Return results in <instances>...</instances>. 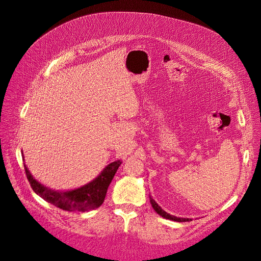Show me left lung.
Masks as SVG:
<instances>
[{
	"label": "left lung",
	"mask_w": 261,
	"mask_h": 261,
	"mask_svg": "<svg viewBox=\"0 0 261 261\" xmlns=\"http://www.w3.org/2000/svg\"><path fill=\"white\" fill-rule=\"evenodd\" d=\"M150 203H151L152 208L154 209V211L158 213V215H160L161 217L165 218V219H169V220H172V221H176V222H187V221H192V219H188V218H178V217H175V216H172L170 215V213L165 212L159 204H158L154 199H152L151 197H150Z\"/></svg>",
	"instance_id": "left-lung-1"
}]
</instances>
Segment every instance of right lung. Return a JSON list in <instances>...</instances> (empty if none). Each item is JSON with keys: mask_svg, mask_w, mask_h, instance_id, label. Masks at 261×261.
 Segmentation results:
<instances>
[{"mask_svg": "<svg viewBox=\"0 0 261 261\" xmlns=\"http://www.w3.org/2000/svg\"><path fill=\"white\" fill-rule=\"evenodd\" d=\"M122 163L116 160L103 169L100 174L89 183L70 191H54L38 181L25 165L26 175L34 192L53 206L66 211H89L100 207L105 201L108 187Z\"/></svg>", "mask_w": 261, "mask_h": 261, "instance_id": "add662e5", "label": "right lung"}]
</instances>
